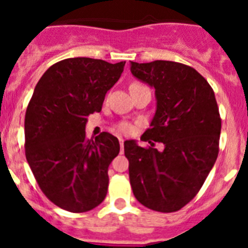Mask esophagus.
Wrapping results in <instances>:
<instances>
[{
	"mask_svg": "<svg viewBox=\"0 0 248 248\" xmlns=\"http://www.w3.org/2000/svg\"><path fill=\"white\" fill-rule=\"evenodd\" d=\"M119 141H120V151L123 153V150H124V139H123V138H119Z\"/></svg>",
	"mask_w": 248,
	"mask_h": 248,
	"instance_id": "1",
	"label": "esophagus"
}]
</instances>
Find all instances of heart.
Here are the masks:
<instances>
[{
  "label": "heart",
  "mask_w": 248,
  "mask_h": 248,
  "mask_svg": "<svg viewBox=\"0 0 248 248\" xmlns=\"http://www.w3.org/2000/svg\"><path fill=\"white\" fill-rule=\"evenodd\" d=\"M133 85H139V84H133ZM118 130L120 133H124V134H130L134 131V126L131 125L130 123H120L119 125H118Z\"/></svg>",
  "instance_id": "heart-1"
}]
</instances>
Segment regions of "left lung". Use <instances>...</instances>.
Wrapping results in <instances>:
<instances>
[{
    "label": "left lung",
    "mask_w": 248,
    "mask_h": 248,
    "mask_svg": "<svg viewBox=\"0 0 248 248\" xmlns=\"http://www.w3.org/2000/svg\"><path fill=\"white\" fill-rule=\"evenodd\" d=\"M131 74L155 89L156 110L150 128L124 141L133 194L141 205L174 212L192 200L218 154L221 119L215 93L194 68L170 61L130 62ZM164 144L163 152L154 148Z\"/></svg>",
    "instance_id": "obj_1"
}]
</instances>
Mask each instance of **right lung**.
<instances>
[{"instance_id": "add662e5", "label": "right lung", "mask_w": 248, "mask_h": 248, "mask_svg": "<svg viewBox=\"0 0 248 248\" xmlns=\"http://www.w3.org/2000/svg\"><path fill=\"white\" fill-rule=\"evenodd\" d=\"M125 62L63 59L45 72L25 118L26 159L43 194L71 212L97 207L108 191V168L119 154V140L103 131L85 137L88 115L102 110L105 94Z\"/></svg>"}]
</instances>
